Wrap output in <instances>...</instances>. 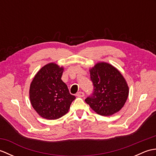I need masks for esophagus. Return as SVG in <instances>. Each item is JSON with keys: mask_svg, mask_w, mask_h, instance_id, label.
Listing matches in <instances>:
<instances>
[{"mask_svg": "<svg viewBox=\"0 0 156 156\" xmlns=\"http://www.w3.org/2000/svg\"><path fill=\"white\" fill-rule=\"evenodd\" d=\"M76 96H77L78 97H84V93L83 92L80 91V92H77V94H76Z\"/></svg>", "mask_w": 156, "mask_h": 156, "instance_id": "1", "label": "esophagus"}]
</instances>
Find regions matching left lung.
Instances as JSON below:
<instances>
[{"instance_id": "1", "label": "left lung", "mask_w": 156, "mask_h": 156, "mask_svg": "<svg viewBox=\"0 0 156 156\" xmlns=\"http://www.w3.org/2000/svg\"><path fill=\"white\" fill-rule=\"evenodd\" d=\"M90 74L94 92L85 102L100 115L119 112L129 95V87L121 72L108 63L99 62L90 69Z\"/></svg>"}]
</instances>
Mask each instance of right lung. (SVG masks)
<instances>
[{
    "mask_svg": "<svg viewBox=\"0 0 156 156\" xmlns=\"http://www.w3.org/2000/svg\"><path fill=\"white\" fill-rule=\"evenodd\" d=\"M64 68L55 64L42 67L34 76L29 88L32 107L41 117L54 120L68 112L76 97L69 93L62 76Z\"/></svg>",
    "mask_w": 156,
    "mask_h": 156,
    "instance_id": "obj_1",
    "label": "right lung"
}]
</instances>
